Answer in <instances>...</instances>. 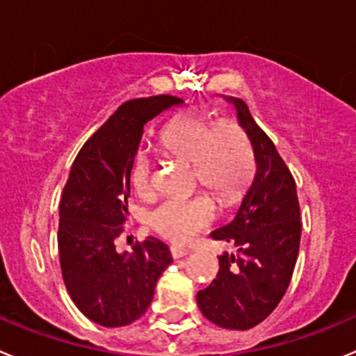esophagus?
<instances>
[{
  "label": "esophagus",
  "instance_id": "34e87169",
  "mask_svg": "<svg viewBox=\"0 0 356 356\" xmlns=\"http://www.w3.org/2000/svg\"><path fill=\"white\" fill-rule=\"evenodd\" d=\"M170 252H172V257L179 259V257H184V255H188L191 250H189V248H186V247H179V245H174V247H170Z\"/></svg>",
  "mask_w": 356,
  "mask_h": 356
}]
</instances>
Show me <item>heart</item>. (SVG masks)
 Here are the masks:
<instances>
[{"label":"heart","mask_w":356,"mask_h":356,"mask_svg":"<svg viewBox=\"0 0 356 356\" xmlns=\"http://www.w3.org/2000/svg\"><path fill=\"white\" fill-rule=\"evenodd\" d=\"M167 153L193 163L196 182L217 193L220 202L233 205L243 195L254 170V149L245 130L233 120H210L200 113L175 116L160 134ZM130 179L140 196L153 193V161L139 151L132 161ZM219 216V205L209 193L170 196L154 207L149 224L156 233L175 243H188Z\"/></svg>","instance_id":"heart-1"}]
</instances>
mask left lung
<instances>
[{"label": "left lung", "instance_id": "obj_1", "mask_svg": "<svg viewBox=\"0 0 356 356\" xmlns=\"http://www.w3.org/2000/svg\"><path fill=\"white\" fill-rule=\"evenodd\" d=\"M254 149L255 175L231 222L210 233L240 254L219 255V273L196 301L222 329L247 330L268 318L287 292L301 243V213L291 170L241 99L227 97Z\"/></svg>", "mask_w": 356, "mask_h": 356}]
</instances>
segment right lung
Returning a JSON list of instances; mask_svg holds the SVG:
<instances>
[{"label": "right lung", "mask_w": 356, "mask_h": 356, "mask_svg": "<svg viewBox=\"0 0 356 356\" xmlns=\"http://www.w3.org/2000/svg\"><path fill=\"white\" fill-rule=\"evenodd\" d=\"M174 95L134 99L86 140L71 167L58 207L62 278L76 308L102 327L130 325L144 315L158 278L172 262L163 241L147 236L120 252L130 196V168L144 125L172 106Z\"/></svg>", "instance_id": "add662e5"}]
</instances>
